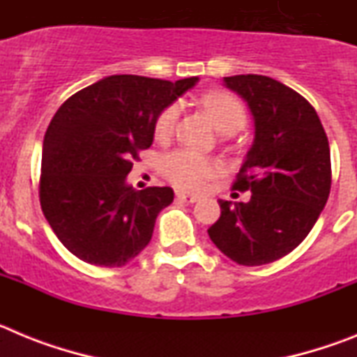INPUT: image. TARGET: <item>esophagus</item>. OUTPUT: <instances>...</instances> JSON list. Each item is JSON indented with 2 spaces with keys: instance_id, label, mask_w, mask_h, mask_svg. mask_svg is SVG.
<instances>
[{
  "instance_id": "obj_1",
  "label": "esophagus",
  "mask_w": 357,
  "mask_h": 357,
  "mask_svg": "<svg viewBox=\"0 0 357 357\" xmlns=\"http://www.w3.org/2000/svg\"><path fill=\"white\" fill-rule=\"evenodd\" d=\"M176 198L184 204H195L198 200L197 195H189V193H182V191H176Z\"/></svg>"
}]
</instances>
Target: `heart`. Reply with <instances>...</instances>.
<instances>
[{
	"instance_id": "1",
	"label": "heart",
	"mask_w": 357,
	"mask_h": 357,
	"mask_svg": "<svg viewBox=\"0 0 357 357\" xmlns=\"http://www.w3.org/2000/svg\"><path fill=\"white\" fill-rule=\"evenodd\" d=\"M202 105L209 114L216 130L223 135L236 134L247 123V112H245L243 103L229 93L214 91V93L206 94L202 98ZM178 114H181V107L173 103L157 116L155 125H153V134L157 139H168L173 134ZM160 168H162L164 175L178 188L195 189L206 178L216 175L220 166L216 160L195 153V151L176 150L164 157Z\"/></svg>"
}]
</instances>
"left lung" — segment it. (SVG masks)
<instances>
[{
	"instance_id": "left-lung-1",
	"label": "left lung",
	"mask_w": 357,
	"mask_h": 357,
	"mask_svg": "<svg viewBox=\"0 0 357 357\" xmlns=\"http://www.w3.org/2000/svg\"><path fill=\"white\" fill-rule=\"evenodd\" d=\"M247 102L254 143L234 189L248 202L218 200L222 214L209 238L227 257L259 266L284 257L313 229L331 191L329 141L317 110L305 98L263 75L223 78Z\"/></svg>"
}]
</instances>
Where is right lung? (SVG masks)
Instances as JSON below:
<instances>
[{"instance_id": "add662e5", "label": "right lung", "mask_w": 357, "mask_h": 357, "mask_svg": "<svg viewBox=\"0 0 357 357\" xmlns=\"http://www.w3.org/2000/svg\"><path fill=\"white\" fill-rule=\"evenodd\" d=\"M198 77L175 84L112 75L68 98L44 134L39 197L56 238L78 259L123 266L150 243L172 188H132L137 151L153 143L157 116Z\"/></svg>"}]
</instances>
